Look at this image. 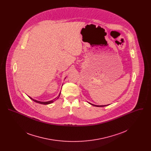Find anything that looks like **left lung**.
<instances>
[{"label": "left lung", "mask_w": 151, "mask_h": 151, "mask_svg": "<svg viewBox=\"0 0 151 151\" xmlns=\"http://www.w3.org/2000/svg\"><path fill=\"white\" fill-rule=\"evenodd\" d=\"M88 103L90 104L91 105H93L94 106H97V107H104V106H107V105H94V104H92L89 103V102H88Z\"/></svg>", "instance_id": "8db88e82"}]
</instances>
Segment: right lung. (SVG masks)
Here are the masks:
<instances>
[{"mask_svg": "<svg viewBox=\"0 0 151 151\" xmlns=\"http://www.w3.org/2000/svg\"><path fill=\"white\" fill-rule=\"evenodd\" d=\"M60 95V93H59V95L55 99H53L52 100L49 101H46V102H42V101H39L36 100H35V99H32V97H29V96H28V97H29V98H30L31 100H32L33 101L36 102H37V103H38V104H43V105H48V104H50L52 103L54 101H55L57 100V99H58V98L59 97Z\"/></svg>", "mask_w": 151, "mask_h": 151, "instance_id": "1", "label": "right lung"}]
</instances>
